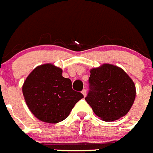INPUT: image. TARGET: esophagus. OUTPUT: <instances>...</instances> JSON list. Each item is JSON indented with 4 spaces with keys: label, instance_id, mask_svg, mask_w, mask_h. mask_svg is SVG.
I'll return each instance as SVG.
<instances>
[{
    "label": "esophagus",
    "instance_id": "obj_1",
    "mask_svg": "<svg viewBox=\"0 0 153 153\" xmlns=\"http://www.w3.org/2000/svg\"><path fill=\"white\" fill-rule=\"evenodd\" d=\"M81 92H82V94H83V95H84V97H85V96H86V95H87V91H86V89H83L82 91H81Z\"/></svg>",
    "mask_w": 153,
    "mask_h": 153
}]
</instances>
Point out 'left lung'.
Returning a JSON list of instances; mask_svg holds the SVG:
<instances>
[{"instance_id": "1", "label": "left lung", "mask_w": 153, "mask_h": 153, "mask_svg": "<svg viewBox=\"0 0 153 153\" xmlns=\"http://www.w3.org/2000/svg\"><path fill=\"white\" fill-rule=\"evenodd\" d=\"M90 73L89 91L85 100L94 113L107 122L125 116L136 96L131 78L121 68L109 64L92 69Z\"/></svg>"}]
</instances>
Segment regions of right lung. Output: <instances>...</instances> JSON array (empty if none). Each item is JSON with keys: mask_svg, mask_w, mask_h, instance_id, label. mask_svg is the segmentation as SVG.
I'll return each instance as SVG.
<instances>
[{"mask_svg": "<svg viewBox=\"0 0 153 153\" xmlns=\"http://www.w3.org/2000/svg\"><path fill=\"white\" fill-rule=\"evenodd\" d=\"M62 70L51 64L36 67L23 86L28 108L39 120L48 123L62 122L75 104L84 98L72 88V81L62 76Z\"/></svg>", "mask_w": 153, "mask_h": 153, "instance_id": "obj_1", "label": "right lung"}]
</instances>
